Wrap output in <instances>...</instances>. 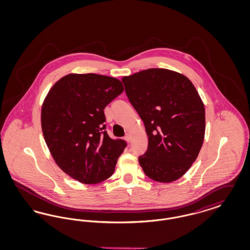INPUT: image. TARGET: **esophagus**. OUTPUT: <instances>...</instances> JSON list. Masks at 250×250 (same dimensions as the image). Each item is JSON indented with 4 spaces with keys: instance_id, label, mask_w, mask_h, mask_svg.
Returning <instances> with one entry per match:
<instances>
[{
    "instance_id": "1",
    "label": "esophagus",
    "mask_w": 250,
    "mask_h": 250,
    "mask_svg": "<svg viewBox=\"0 0 250 250\" xmlns=\"http://www.w3.org/2000/svg\"><path fill=\"white\" fill-rule=\"evenodd\" d=\"M125 140L127 142V143H130L131 141V137L129 134H126L125 136Z\"/></svg>"
}]
</instances>
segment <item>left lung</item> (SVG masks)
Instances as JSON below:
<instances>
[{"mask_svg":"<svg viewBox=\"0 0 250 250\" xmlns=\"http://www.w3.org/2000/svg\"><path fill=\"white\" fill-rule=\"evenodd\" d=\"M122 82L148 136L147 151L139 156L144 173L160 183L182 177L199 155L205 133V110L195 86L186 76L163 68Z\"/></svg>","mask_w":250,"mask_h":250,"instance_id":"1","label":"left lung"}]
</instances>
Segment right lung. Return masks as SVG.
<instances>
[{"label": "right lung", "instance_id": "obj_1", "mask_svg": "<svg viewBox=\"0 0 250 250\" xmlns=\"http://www.w3.org/2000/svg\"><path fill=\"white\" fill-rule=\"evenodd\" d=\"M119 80L97 74H69L48 92L42 131L56 164L72 178L97 184L110 177L126 147L106 131L104 108L121 95Z\"/></svg>", "mask_w": 250, "mask_h": 250}]
</instances>
